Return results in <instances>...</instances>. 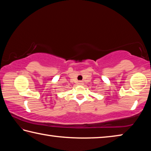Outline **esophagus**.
<instances>
[{
  "label": "esophagus",
  "mask_w": 151,
  "mask_h": 151,
  "mask_svg": "<svg viewBox=\"0 0 151 151\" xmlns=\"http://www.w3.org/2000/svg\"><path fill=\"white\" fill-rule=\"evenodd\" d=\"M78 85H80V86L83 85V81H78Z\"/></svg>",
  "instance_id": "obj_1"
}]
</instances>
